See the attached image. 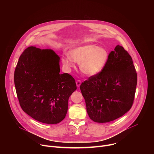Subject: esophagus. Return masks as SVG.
Instances as JSON below:
<instances>
[{"label": "esophagus", "mask_w": 154, "mask_h": 154, "mask_svg": "<svg viewBox=\"0 0 154 154\" xmlns=\"http://www.w3.org/2000/svg\"><path fill=\"white\" fill-rule=\"evenodd\" d=\"M80 85H81V81L80 80H79L76 81V85H77V87H79L80 86Z\"/></svg>", "instance_id": "obj_1"}]
</instances>
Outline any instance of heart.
<instances>
[{"label": "heart", "mask_w": 154, "mask_h": 154, "mask_svg": "<svg viewBox=\"0 0 154 154\" xmlns=\"http://www.w3.org/2000/svg\"><path fill=\"white\" fill-rule=\"evenodd\" d=\"M69 55L63 58V64L68 68L79 63L80 71L88 76H94L105 68L108 59V52L103 48L95 45H86L71 49Z\"/></svg>", "instance_id": "heart-1"}]
</instances>
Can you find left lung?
Returning <instances> with one entry per match:
<instances>
[{"label": "left lung", "instance_id": "obj_1", "mask_svg": "<svg viewBox=\"0 0 154 154\" xmlns=\"http://www.w3.org/2000/svg\"><path fill=\"white\" fill-rule=\"evenodd\" d=\"M137 84L132 58L117 45L108 55L103 69L80 86L90 119L105 123L123 116L133 105Z\"/></svg>", "mask_w": 154, "mask_h": 154}]
</instances>
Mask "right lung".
<instances>
[{"label":"right lung","mask_w":154,"mask_h":154,"mask_svg":"<svg viewBox=\"0 0 154 154\" xmlns=\"http://www.w3.org/2000/svg\"><path fill=\"white\" fill-rule=\"evenodd\" d=\"M60 57L52 49L27 48L19 58L14 80L23 110L45 124H58L66 115L68 100L77 89L74 79L60 73Z\"/></svg>","instance_id":"obj_1"}]
</instances>
